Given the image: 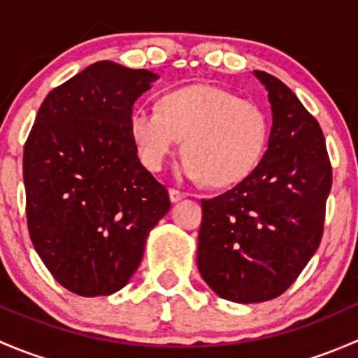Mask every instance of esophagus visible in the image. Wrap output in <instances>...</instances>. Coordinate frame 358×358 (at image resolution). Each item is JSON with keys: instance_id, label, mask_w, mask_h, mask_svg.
I'll list each match as a JSON object with an SVG mask.
<instances>
[{"instance_id": "34e87169", "label": "esophagus", "mask_w": 358, "mask_h": 358, "mask_svg": "<svg viewBox=\"0 0 358 358\" xmlns=\"http://www.w3.org/2000/svg\"><path fill=\"white\" fill-rule=\"evenodd\" d=\"M183 197H185V194L180 192V190H176V189H169V199H171V202H178V201H182Z\"/></svg>"}]
</instances>
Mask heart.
Here are the masks:
<instances>
[{
    "label": "heart",
    "mask_w": 358,
    "mask_h": 358,
    "mask_svg": "<svg viewBox=\"0 0 358 358\" xmlns=\"http://www.w3.org/2000/svg\"><path fill=\"white\" fill-rule=\"evenodd\" d=\"M129 133L150 171H161L183 140V175L211 187H229L262 161L268 119L251 100L218 86L192 85L166 93L161 109L133 110Z\"/></svg>",
    "instance_id": "heart-1"
}]
</instances>
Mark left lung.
<instances>
[{"label": "left lung", "instance_id": "1", "mask_svg": "<svg viewBox=\"0 0 358 358\" xmlns=\"http://www.w3.org/2000/svg\"><path fill=\"white\" fill-rule=\"evenodd\" d=\"M252 74L272 107L268 147L239 185L201 201L197 244L204 282L220 298L244 305L282 294L315 255L333 183L317 119L282 81Z\"/></svg>", "mask_w": 358, "mask_h": 358}]
</instances>
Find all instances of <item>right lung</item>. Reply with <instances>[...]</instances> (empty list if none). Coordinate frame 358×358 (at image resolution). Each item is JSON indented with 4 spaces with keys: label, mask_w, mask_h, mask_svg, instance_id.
Returning <instances> with one entry per match:
<instances>
[{
    "label": "right lung",
    "mask_w": 358,
    "mask_h": 358,
    "mask_svg": "<svg viewBox=\"0 0 358 358\" xmlns=\"http://www.w3.org/2000/svg\"><path fill=\"white\" fill-rule=\"evenodd\" d=\"M159 76L102 60L52 90L24 147L29 236L57 282L79 296L122 289L169 196L129 133Z\"/></svg>",
    "instance_id": "obj_1"
}]
</instances>
